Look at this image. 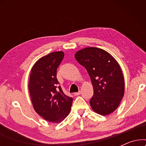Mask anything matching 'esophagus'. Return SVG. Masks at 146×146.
<instances>
[{
  "instance_id": "esophagus-1",
  "label": "esophagus",
  "mask_w": 146,
  "mask_h": 146,
  "mask_svg": "<svg viewBox=\"0 0 146 146\" xmlns=\"http://www.w3.org/2000/svg\"><path fill=\"white\" fill-rule=\"evenodd\" d=\"M80 94V92H78L74 93V96H78Z\"/></svg>"
}]
</instances>
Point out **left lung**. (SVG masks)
<instances>
[{
    "label": "left lung",
    "mask_w": 146,
    "mask_h": 146,
    "mask_svg": "<svg viewBox=\"0 0 146 146\" xmlns=\"http://www.w3.org/2000/svg\"><path fill=\"white\" fill-rule=\"evenodd\" d=\"M75 58L90 77L94 88L90 101L92 108L102 115L112 113L124 94V78L118 63L108 52L95 47L78 51Z\"/></svg>",
    "instance_id": "obj_1"
}]
</instances>
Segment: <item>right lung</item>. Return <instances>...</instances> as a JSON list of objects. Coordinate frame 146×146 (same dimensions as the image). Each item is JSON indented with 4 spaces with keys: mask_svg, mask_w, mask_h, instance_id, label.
<instances>
[{
    "mask_svg": "<svg viewBox=\"0 0 146 146\" xmlns=\"http://www.w3.org/2000/svg\"><path fill=\"white\" fill-rule=\"evenodd\" d=\"M64 53L54 52L42 57L32 68L29 90L33 108L46 120L60 123L69 114L73 99L64 94L56 78Z\"/></svg>",
    "mask_w": 146,
    "mask_h": 146,
    "instance_id": "1",
    "label": "right lung"
}]
</instances>
